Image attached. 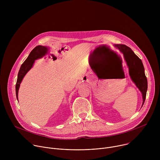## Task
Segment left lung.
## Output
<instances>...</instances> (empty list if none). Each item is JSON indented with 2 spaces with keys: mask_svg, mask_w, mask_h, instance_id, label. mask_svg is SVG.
<instances>
[{
  "mask_svg": "<svg viewBox=\"0 0 160 160\" xmlns=\"http://www.w3.org/2000/svg\"><path fill=\"white\" fill-rule=\"evenodd\" d=\"M115 47L118 48L123 53L128 67L130 78L142 93L143 100L142 107L146 99L148 90V80L145 75L142 62L138 56L135 54L132 50L125 45L117 44Z\"/></svg>",
  "mask_w": 160,
  "mask_h": 160,
  "instance_id": "left-lung-1",
  "label": "left lung"
}]
</instances>
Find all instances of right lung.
Listing matches in <instances>:
<instances>
[{"instance_id":"add662e5","label":"right lung","mask_w":160,"mask_h":160,"mask_svg":"<svg viewBox=\"0 0 160 160\" xmlns=\"http://www.w3.org/2000/svg\"><path fill=\"white\" fill-rule=\"evenodd\" d=\"M48 52V48L42 46V45H38L35 48L32 52L30 53L27 59L25 61L20 67V69L18 75V79L16 84V98L18 101V91L20 86V83H21L22 79H23L25 75L28 73V72L32 68L34 62L36 59L42 58Z\"/></svg>"}]
</instances>
